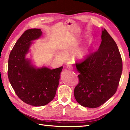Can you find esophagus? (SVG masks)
<instances>
[{
	"label": "esophagus",
	"instance_id": "1",
	"mask_svg": "<svg viewBox=\"0 0 130 130\" xmlns=\"http://www.w3.org/2000/svg\"><path fill=\"white\" fill-rule=\"evenodd\" d=\"M67 67L68 69H70V70H72L73 69V67H72V63L70 62H68L67 64Z\"/></svg>",
	"mask_w": 130,
	"mask_h": 130
}]
</instances>
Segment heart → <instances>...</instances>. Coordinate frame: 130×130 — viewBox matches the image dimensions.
<instances>
[{"instance_id": "obj_1", "label": "heart", "mask_w": 130, "mask_h": 130, "mask_svg": "<svg viewBox=\"0 0 130 130\" xmlns=\"http://www.w3.org/2000/svg\"><path fill=\"white\" fill-rule=\"evenodd\" d=\"M77 44L75 45V46ZM88 52V47L86 46L84 47L83 49H81L80 50H79L77 53V56L80 57V58H83V57H84L87 54Z\"/></svg>"}]
</instances>
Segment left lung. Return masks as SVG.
I'll return each instance as SVG.
<instances>
[{
	"label": "left lung",
	"instance_id": "1",
	"mask_svg": "<svg viewBox=\"0 0 130 130\" xmlns=\"http://www.w3.org/2000/svg\"><path fill=\"white\" fill-rule=\"evenodd\" d=\"M99 49L76 63L80 74L74 95L79 104L94 108L109 99L117 91L123 63L116 42L103 29Z\"/></svg>",
	"mask_w": 130,
	"mask_h": 130
}]
</instances>
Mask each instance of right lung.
Returning a JSON list of instances; mask_svg holds the SVG:
<instances>
[{
  "mask_svg": "<svg viewBox=\"0 0 130 130\" xmlns=\"http://www.w3.org/2000/svg\"><path fill=\"white\" fill-rule=\"evenodd\" d=\"M42 33L39 28L26 30L15 44L8 58V77L12 88L22 101L35 107L45 105L53 99L63 68H36L25 58L31 41L39 38Z\"/></svg>",
  "mask_w": 130,
  "mask_h": 130,
  "instance_id": "obj_1",
  "label": "right lung"
}]
</instances>
